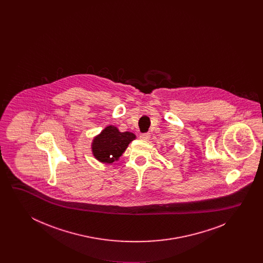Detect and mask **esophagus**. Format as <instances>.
<instances>
[{"label":"esophagus","mask_w":263,"mask_h":263,"mask_svg":"<svg viewBox=\"0 0 263 263\" xmlns=\"http://www.w3.org/2000/svg\"><path fill=\"white\" fill-rule=\"evenodd\" d=\"M150 133H142V134H140V139H142V140H144V141L150 140Z\"/></svg>","instance_id":"1"}]
</instances>
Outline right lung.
Listing matches in <instances>:
<instances>
[{"mask_svg": "<svg viewBox=\"0 0 263 263\" xmlns=\"http://www.w3.org/2000/svg\"><path fill=\"white\" fill-rule=\"evenodd\" d=\"M136 139L132 132H120L115 126H106L92 139L91 152L96 160L102 163H112L119 160L128 145Z\"/></svg>", "mask_w": 263, "mask_h": 263, "instance_id": "right-lung-1", "label": "right lung"}]
</instances>
